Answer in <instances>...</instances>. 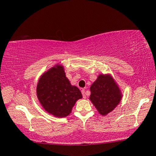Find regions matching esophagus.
Returning <instances> with one entry per match:
<instances>
[{
  "label": "esophagus",
  "mask_w": 156,
  "mask_h": 156,
  "mask_svg": "<svg viewBox=\"0 0 156 156\" xmlns=\"http://www.w3.org/2000/svg\"><path fill=\"white\" fill-rule=\"evenodd\" d=\"M82 96H83L84 98H86V93H85V90L84 89L82 90Z\"/></svg>",
  "instance_id": "1"
}]
</instances>
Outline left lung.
<instances>
[{"label": "left lung", "mask_w": 156, "mask_h": 156, "mask_svg": "<svg viewBox=\"0 0 156 156\" xmlns=\"http://www.w3.org/2000/svg\"><path fill=\"white\" fill-rule=\"evenodd\" d=\"M90 90L89 99L103 116L114 110L122 98V90L109 74H100Z\"/></svg>", "instance_id": "1"}]
</instances>
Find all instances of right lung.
Listing matches in <instances>:
<instances>
[{
	"label": "right lung",
	"mask_w": 156,
	"mask_h": 156,
	"mask_svg": "<svg viewBox=\"0 0 156 156\" xmlns=\"http://www.w3.org/2000/svg\"><path fill=\"white\" fill-rule=\"evenodd\" d=\"M40 104L49 114L66 118L71 114L76 101L82 98L80 89L71 84L63 66L56 64L41 75L36 86Z\"/></svg>",
	"instance_id": "1"
}]
</instances>
